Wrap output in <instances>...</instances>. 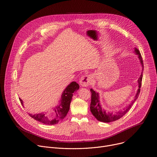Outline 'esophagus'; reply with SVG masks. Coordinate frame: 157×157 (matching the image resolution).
<instances>
[{
    "mask_svg": "<svg viewBox=\"0 0 157 157\" xmlns=\"http://www.w3.org/2000/svg\"><path fill=\"white\" fill-rule=\"evenodd\" d=\"M92 78L90 75H86L81 78L79 83L82 86H88L91 84Z\"/></svg>",
    "mask_w": 157,
    "mask_h": 157,
    "instance_id": "1",
    "label": "esophagus"
}]
</instances>
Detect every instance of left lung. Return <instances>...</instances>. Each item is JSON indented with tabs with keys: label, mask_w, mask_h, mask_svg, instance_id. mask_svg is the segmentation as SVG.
<instances>
[{
	"label": "left lung",
	"mask_w": 157,
	"mask_h": 157,
	"mask_svg": "<svg viewBox=\"0 0 157 157\" xmlns=\"http://www.w3.org/2000/svg\"><path fill=\"white\" fill-rule=\"evenodd\" d=\"M135 52L138 55V58L140 60L141 65L143 66L144 67V62L143 59H142L141 55L140 52V51L137 49H135ZM143 73H141V75L138 79V84H139V89L137 91V93L135 96L134 101H133L132 103L128 107H126V109H124L123 111H119L117 113L113 114L109 113H106L103 109H102L101 105H99V95L98 93H96L93 90L91 89V105H90V109L91 112L93 115V116L99 121L105 122V123H109L111 121H116L122 117H123L125 114L129 111V109L131 108L132 105L133 104L135 101L138 98L139 94L140 93V88L141 86V81H142V78H143Z\"/></svg>",
	"instance_id": "1"
}]
</instances>
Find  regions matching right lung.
Returning <instances> with one entry per match:
<instances>
[{"label":"right lung","mask_w":157,"mask_h":157,"mask_svg":"<svg viewBox=\"0 0 157 157\" xmlns=\"http://www.w3.org/2000/svg\"><path fill=\"white\" fill-rule=\"evenodd\" d=\"M79 88V85L76 82H72L67 86L62 94V99L60 104L54 108L53 111L50 114H44V113L32 115L29 114V116L36 121L45 124H55L58 123L61 120H63L67 114L70 103L72 99L73 93L78 90ZM21 104L23 105L22 101L19 98Z\"/></svg>","instance_id":"right-lung-1"}]
</instances>
